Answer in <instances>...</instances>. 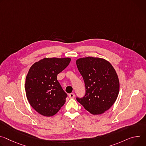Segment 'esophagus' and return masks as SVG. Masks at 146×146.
Masks as SVG:
<instances>
[{"label": "esophagus", "instance_id": "34e87169", "mask_svg": "<svg viewBox=\"0 0 146 146\" xmlns=\"http://www.w3.org/2000/svg\"><path fill=\"white\" fill-rule=\"evenodd\" d=\"M69 97L70 98H73L74 97V93H70L69 94Z\"/></svg>", "mask_w": 146, "mask_h": 146}]
</instances>
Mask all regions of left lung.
<instances>
[{
  "mask_svg": "<svg viewBox=\"0 0 146 146\" xmlns=\"http://www.w3.org/2000/svg\"><path fill=\"white\" fill-rule=\"evenodd\" d=\"M76 64L86 86V94L77 101L93 115L108 110L116 101L119 91L117 73L112 64L100 58L78 59Z\"/></svg>",
  "mask_w": 146,
  "mask_h": 146,
  "instance_id": "obj_1",
  "label": "left lung"
}]
</instances>
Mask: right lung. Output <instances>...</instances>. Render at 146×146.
<instances>
[{
  "instance_id": "add662e5",
  "label": "right lung",
  "mask_w": 146,
  "mask_h": 146,
  "mask_svg": "<svg viewBox=\"0 0 146 146\" xmlns=\"http://www.w3.org/2000/svg\"><path fill=\"white\" fill-rule=\"evenodd\" d=\"M70 60L69 58H45L31 66L25 79L26 96L39 114L54 116L64 104L68 95L57 80V76Z\"/></svg>"
}]
</instances>
